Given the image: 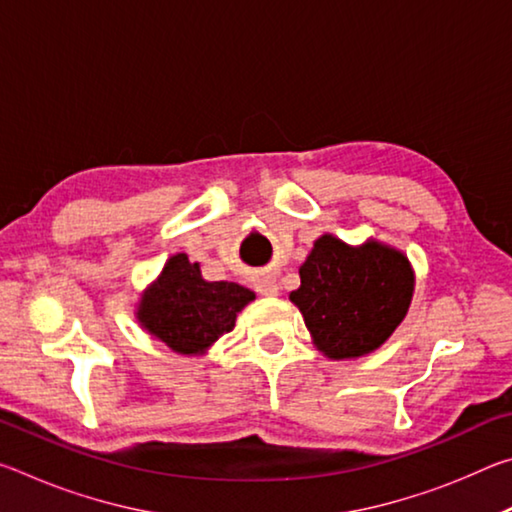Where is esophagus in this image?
<instances>
[{"instance_id":"1","label":"esophagus","mask_w":512,"mask_h":512,"mask_svg":"<svg viewBox=\"0 0 512 512\" xmlns=\"http://www.w3.org/2000/svg\"><path fill=\"white\" fill-rule=\"evenodd\" d=\"M255 289L262 293V296H275V293L280 291V287H277V282H275V277H271V275L259 277Z\"/></svg>"}]
</instances>
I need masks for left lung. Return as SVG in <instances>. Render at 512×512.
<instances>
[{"label": "left lung", "instance_id": "obj_1", "mask_svg": "<svg viewBox=\"0 0 512 512\" xmlns=\"http://www.w3.org/2000/svg\"><path fill=\"white\" fill-rule=\"evenodd\" d=\"M413 296V271L400 250L368 241L361 248L320 237L300 266L291 302L320 352L352 359L377 350L402 323Z\"/></svg>", "mask_w": 512, "mask_h": 512}]
</instances>
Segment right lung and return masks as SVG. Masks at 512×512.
Masks as SVG:
<instances>
[{
  "label": "right lung",
  "mask_w": 512,
  "mask_h": 512,
  "mask_svg": "<svg viewBox=\"0 0 512 512\" xmlns=\"http://www.w3.org/2000/svg\"><path fill=\"white\" fill-rule=\"evenodd\" d=\"M255 293L235 282H207L185 253L173 255L144 293L140 323L173 352L198 354L232 332L237 314Z\"/></svg>",
  "instance_id": "add662e5"
}]
</instances>
